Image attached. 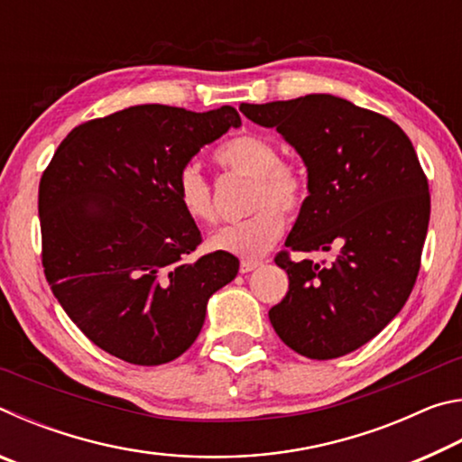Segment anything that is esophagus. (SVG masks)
Listing matches in <instances>:
<instances>
[{
	"label": "esophagus",
	"mask_w": 462,
	"mask_h": 462,
	"mask_svg": "<svg viewBox=\"0 0 462 462\" xmlns=\"http://www.w3.org/2000/svg\"><path fill=\"white\" fill-rule=\"evenodd\" d=\"M256 267H261L259 261H242V263H240V273H242V275H245V273L254 271Z\"/></svg>",
	"instance_id": "34e87169"
}]
</instances>
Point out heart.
I'll use <instances>...</instances> for the list:
<instances>
[{
    "mask_svg": "<svg viewBox=\"0 0 462 462\" xmlns=\"http://www.w3.org/2000/svg\"><path fill=\"white\" fill-rule=\"evenodd\" d=\"M217 165L234 175L253 179L248 193V209L254 212L245 222L224 226L208 238V248L240 259H256L281 238L285 228L283 216L295 214L308 195L306 175L293 162L281 161L279 148L269 138L240 134L217 146ZM175 198L183 214L195 224H212L216 217L212 189L201 169L189 162L175 179Z\"/></svg>",
    "mask_w": 462,
    "mask_h": 462,
    "instance_id": "heart-1",
    "label": "heart"
}]
</instances>
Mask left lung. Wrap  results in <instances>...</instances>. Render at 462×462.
Returning <instances> with one entry per match:
<instances>
[{
    "label": "left lung",
    "mask_w": 462,
    "mask_h": 462,
    "mask_svg": "<svg viewBox=\"0 0 462 462\" xmlns=\"http://www.w3.org/2000/svg\"><path fill=\"white\" fill-rule=\"evenodd\" d=\"M240 112L275 128L308 169L310 195L285 246L336 248L330 264L277 254L289 291L269 310L271 324L301 356L353 353L400 314L416 283L430 220L418 154L395 122L328 93Z\"/></svg>",
    "instance_id": "obj_1"
}]
</instances>
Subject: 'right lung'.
<instances>
[{
	"mask_svg": "<svg viewBox=\"0 0 462 462\" xmlns=\"http://www.w3.org/2000/svg\"><path fill=\"white\" fill-rule=\"evenodd\" d=\"M240 126L234 107L195 114L132 106L69 132L38 189L42 267L67 316L122 361L154 366L191 346L208 300L238 273L209 253L175 179L203 146Z\"/></svg>",
	"mask_w": 462,
	"mask_h": 462,
	"instance_id": "1",
	"label": "right lung"
}]
</instances>
